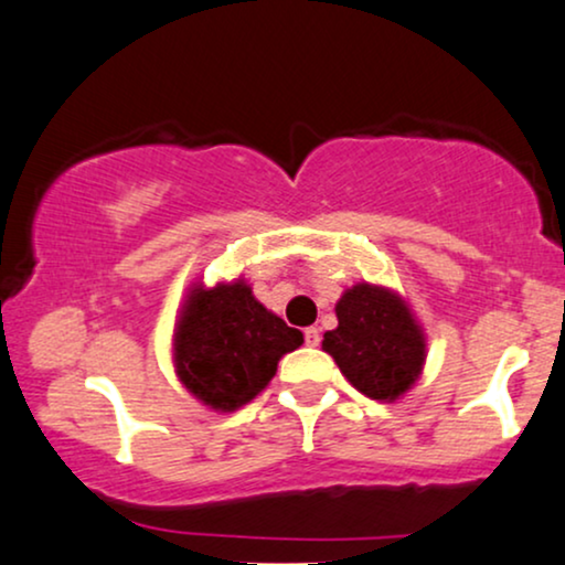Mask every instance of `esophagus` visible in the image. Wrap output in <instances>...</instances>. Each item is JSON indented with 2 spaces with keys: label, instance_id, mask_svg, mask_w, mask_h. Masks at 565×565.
I'll return each mask as SVG.
<instances>
[{
  "label": "esophagus",
  "instance_id": "34e87169",
  "mask_svg": "<svg viewBox=\"0 0 565 565\" xmlns=\"http://www.w3.org/2000/svg\"><path fill=\"white\" fill-rule=\"evenodd\" d=\"M318 342H321V329H318V326L305 329V344H308V348H316Z\"/></svg>",
  "mask_w": 565,
  "mask_h": 565
}]
</instances>
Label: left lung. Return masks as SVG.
I'll list each match as a JSON object with an SVG mask.
<instances>
[{"mask_svg":"<svg viewBox=\"0 0 565 565\" xmlns=\"http://www.w3.org/2000/svg\"><path fill=\"white\" fill-rule=\"evenodd\" d=\"M339 326L323 350L348 382L371 399H397L416 382L426 358L424 334L397 295L358 284L337 302Z\"/></svg>","mask_w":565,"mask_h":565,"instance_id":"left-lung-1","label":"left lung"}]
</instances>
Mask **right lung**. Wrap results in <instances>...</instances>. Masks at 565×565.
Segmentation results:
<instances>
[{
	"label": "right lung",
	"instance_id": "add662e5",
	"mask_svg": "<svg viewBox=\"0 0 565 565\" xmlns=\"http://www.w3.org/2000/svg\"><path fill=\"white\" fill-rule=\"evenodd\" d=\"M300 344V331L265 310L244 281L200 287L183 305L175 369L196 399L236 411L265 390L281 355Z\"/></svg>",
	"mask_w": 565,
	"mask_h": 565
}]
</instances>
